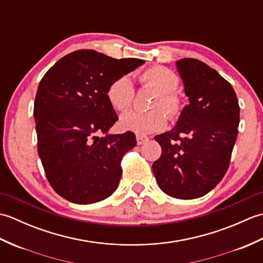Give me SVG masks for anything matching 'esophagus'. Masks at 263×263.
Returning <instances> with one entry per match:
<instances>
[{"mask_svg":"<svg viewBox=\"0 0 263 263\" xmlns=\"http://www.w3.org/2000/svg\"><path fill=\"white\" fill-rule=\"evenodd\" d=\"M148 141V138L144 137V136H137V143L139 146H141V144L146 143Z\"/></svg>","mask_w":263,"mask_h":263,"instance_id":"1","label":"esophagus"}]
</instances>
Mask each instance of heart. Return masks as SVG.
I'll use <instances>...</instances> for the list:
<instances>
[{
  "label": "heart",
  "mask_w": 263,
  "mask_h": 263,
  "mask_svg": "<svg viewBox=\"0 0 263 263\" xmlns=\"http://www.w3.org/2000/svg\"><path fill=\"white\" fill-rule=\"evenodd\" d=\"M140 81L156 92L150 107L156 108L147 113L128 111L121 116V126L126 131L135 132L139 136L152 135L164 130L168 122L166 110L172 117H176L182 110V100L175 92L178 87V78L168 69L154 66L140 76ZM107 98L111 107L124 111L131 107L135 98L131 78L121 76L110 82L107 89ZM164 108L165 110H160Z\"/></svg>",
  "instance_id": "1"
}]
</instances>
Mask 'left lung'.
I'll return each instance as SVG.
<instances>
[{
	"label": "left lung",
	"mask_w": 263,
	"mask_h": 263,
	"mask_svg": "<svg viewBox=\"0 0 263 263\" xmlns=\"http://www.w3.org/2000/svg\"><path fill=\"white\" fill-rule=\"evenodd\" d=\"M176 68L189 104L171 131L155 137L161 156L153 172L161 191L189 200L203 197L226 174L237 138L239 106L231 83L209 65L182 59Z\"/></svg>",
	"instance_id": "obj_1"
}]
</instances>
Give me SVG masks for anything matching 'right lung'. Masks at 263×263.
Here are the masks:
<instances>
[{"mask_svg":"<svg viewBox=\"0 0 263 263\" xmlns=\"http://www.w3.org/2000/svg\"><path fill=\"white\" fill-rule=\"evenodd\" d=\"M143 63L79 49L58 61L39 82L33 105L38 155L54 191L70 202H99L119 186L122 156L137 141L132 132L109 133L119 117L107 89Z\"/></svg>","mask_w":263,"mask_h":263,"instance_id":"add662e5","label":"right lung"}]
</instances>
